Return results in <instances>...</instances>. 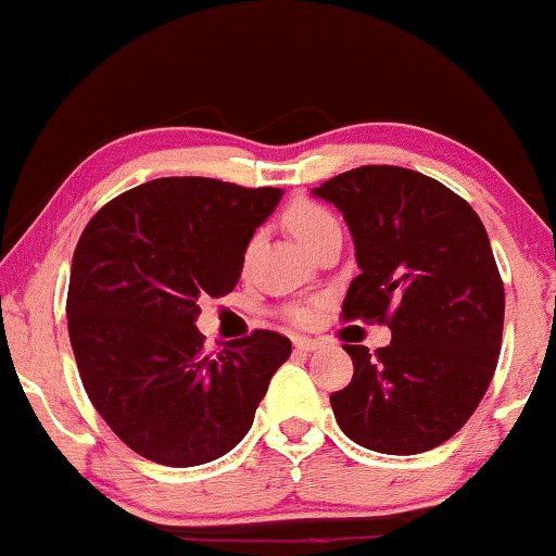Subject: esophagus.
<instances>
[{
  "label": "esophagus",
  "instance_id": "1",
  "mask_svg": "<svg viewBox=\"0 0 556 556\" xmlns=\"http://www.w3.org/2000/svg\"><path fill=\"white\" fill-rule=\"evenodd\" d=\"M292 342H295V350H300V353H316V350L324 344L321 340H314V337H303V334L295 337Z\"/></svg>",
  "mask_w": 556,
  "mask_h": 556
}]
</instances>
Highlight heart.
Listing matches in <instances>:
<instances>
[{"instance_id": "1", "label": "heart", "mask_w": 556, "mask_h": 556, "mask_svg": "<svg viewBox=\"0 0 556 556\" xmlns=\"http://www.w3.org/2000/svg\"><path fill=\"white\" fill-rule=\"evenodd\" d=\"M285 222H287V227H290V232L295 235V238L303 242L308 251L316 245L318 238H321L327 229L337 227L334 216H331L324 206H318V203H311V201L292 203V206L287 208ZM292 318H298V321H308L311 311H305V308L292 311Z\"/></svg>"}]
</instances>
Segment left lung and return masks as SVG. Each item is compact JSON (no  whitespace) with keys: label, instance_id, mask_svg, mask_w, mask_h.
<instances>
[{"label":"left lung","instance_id":"1","mask_svg":"<svg viewBox=\"0 0 556 556\" xmlns=\"http://www.w3.org/2000/svg\"><path fill=\"white\" fill-rule=\"evenodd\" d=\"M353 235L361 274L344 318L389 324L371 358L344 344L353 381L331 394L344 437L384 455L444 444L486 394L502 348L504 285L483 222L442 182L402 167H358L314 188Z\"/></svg>","mask_w":556,"mask_h":556}]
</instances>
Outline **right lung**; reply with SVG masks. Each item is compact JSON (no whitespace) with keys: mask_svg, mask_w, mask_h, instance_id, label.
<instances>
[{"mask_svg":"<svg viewBox=\"0 0 556 556\" xmlns=\"http://www.w3.org/2000/svg\"><path fill=\"white\" fill-rule=\"evenodd\" d=\"M279 188L162 177L127 190L83 229L67 290L75 363L99 416L146 460L193 468L253 426L292 344L256 329L208 355L198 298L238 285L248 242Z\"/></svg>","mask_w":556,"mask_h":556,"instance_id":"add662e5","label":"right lung"}]
</instances>
